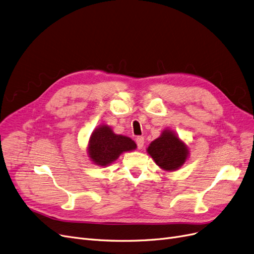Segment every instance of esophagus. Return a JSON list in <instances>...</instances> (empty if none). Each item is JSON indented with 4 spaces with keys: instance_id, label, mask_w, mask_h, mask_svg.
Masks as SVG:
<instances>
[{
    "instance_id": "34e87169",
    "label": "esophagus",
    "mask_w": 254,
    "mask_h": 254,
    "mask_svg": "<svg viewBox=\"0 0 254 254\" xmlns=\"http://www.w3.org/2000/svg\"><path fill=\"white\" fill-rule=\"evenodd\" d=\"M136 143H137L138 148H142V146L144 144V138L142 136H138L136 138Z\"/></svg>"
}]
</instances>
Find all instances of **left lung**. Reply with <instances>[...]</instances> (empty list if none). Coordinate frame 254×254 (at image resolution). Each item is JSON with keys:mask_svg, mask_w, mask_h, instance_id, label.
<instances>
[{"mask_svg": "<svg viewBox=\"0 0 254 254\" xmlns=\"http://www.w3.org/2000/svg\"><path fill=\"white\" fill-rule=\"evenodd\" d=\"M147 153L154 161L165 171H175L184 164L187 152L186 145L170 130H164L162 135L149 144Z\"/></svg>", "mask_w": 254, "mask_h": 254, "instance_id": "left-lung-1", "label": "left lung"}]
</instances>
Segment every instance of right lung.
I'll list each match as a JSON object with an SVG mask.
<instances>
[{
    "mask_svg": "<svg viewBox=\"0 0 254 254\" xmlns=\"http://www.w3.org/2000/svg\"><path fill=\"white\" fill-rule=\"evenodd\" d=\"M136 148L132 139L116 135L108 126H101L94 130L89 143V155L98 165L106 166L113 162L124 152Z\"/></svg>",
    "mask_w": 254,
    "mask_h": 254,
    "instance_id": "add662e5",
    "label": "right lung"
}]
</instances>
